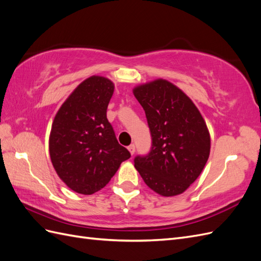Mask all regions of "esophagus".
<instances>
[{
	"label": "esophagus",
	"instance_id": "1",
	"mask_svg": "<svg viewBox=\"0 0 261 261\" xmlns=\"http://www.w3.org/2000/svg\"><path fill=\"white\" fill-rule=\"evenodd\" d=\"M127 149H128V151L130 152V154H132V155H133L134 153H135V150H136V149H135V146H134V145L128 146V148H127Z\"/></svg>",
	"mask_w": 261,
	"mask_h": 261
}]
</instances>
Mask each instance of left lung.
<instances>
[{
	"instance_id": "1",
	"label": "left lung",
	"mask_w": 261,
	"mask_h": 261,
	"mask_svg": "<svg viewBox=\"0 0 261 261\" xmlns=\"http://www.w3.org/2000/svg\"><path fill=\"white\" fill-rule=\"evenodd\" d=\"M133 93L144 108L152 147L136 156L135 168L149 188L164 197L184 193L200 175L210 154V134L187 94L167 80L136 86Z\"/></svg>"
}]
</instances>
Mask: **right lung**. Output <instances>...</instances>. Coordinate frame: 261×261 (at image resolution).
Instances as JSON below:
<instances>
[{"instance_id":"1","label":"right lung","mask_w":261,"mask_h":261,"mask_svg":"<svg viewBox=\"0 0 261 261\" xmlns=\"http://www.w3.org/2000/svg\"><path fill=\"white\" fill-rule=\"evenodd\" d=\"M114 84L93 75L78 85L55 115L49 138L51 162L72 191L91 195L103 188L130 158L107 118Z\"/></svg>"}]
</instances>
